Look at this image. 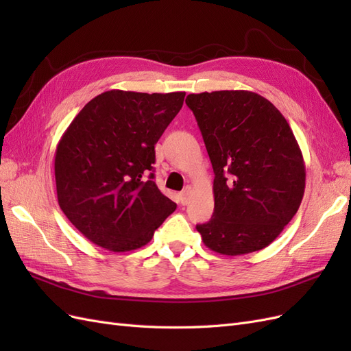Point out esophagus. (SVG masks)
<instances>
[{
  "label": "esophagus",
  "instance_id": "esophagus-1",
  "mask_svg": "<svg viewBox=\"0 0 351 351\" xmlns=\"http://www.w3.org/2000/svg\"><path fill=\"white\" fill-rule=\"evenodd\" d=\"M192 197V187H186L182 193H180V204L187 205Z\"/></svg>",
  "mask_w": 351,
  "mask_h": 351
}]
</instances>
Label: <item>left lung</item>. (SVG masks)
Returning <instances> with one entry per match:
<instances>
[{"label": "left lung", "instance_id": "8db88e82", "mask_svg": "<svg viewBox=\"0 0 351 351\" xmlns=\"http://www.w3.org/2000/svg\"><path fill=\"white\" fill-rule=\"evenodd\" d=\"M214 168V215L196 226L205 246L227 256L261 250L299 209L306 167L284 115L250 90L190 93Z\"/></svg>", "mask_w": 351, "mask_h": 351}]
</instances>
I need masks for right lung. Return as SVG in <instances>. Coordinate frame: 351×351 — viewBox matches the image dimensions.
I'll return each mask as SVG.
<instances>
[{"mask_svg": "<svg viewBox=\"0 0 351 351\" xmlns=\"http://www.w3.org/2000/svg\"><path fill=\"white\" fill-rule=\"evenodd\" d=\"M186 92L112 89L90 99L57 145L58 205L89 241L136 250L177 205L154 182L155 145L183 107Z\"/></svg>", "mask_w": 351, "mask_h": 351, "instance_id": "right-lung-1", "label": "right lung"}]
</instances>
